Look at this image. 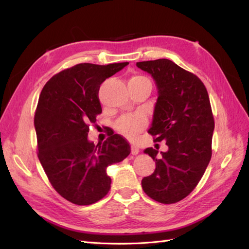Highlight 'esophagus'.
<instances>
[{
  "instance_id": "esophagus-1",
  "label": "esophagus",
  "mask_w": 249,
  "mask_h": 249,
  "mask_svg": "<svg viewBox=\"0 0 249 249\" xmlns=\"http://www.w3.org/2000/svg\"><path fill=\"white\" fill-rule=\"evenodd\" d=\"M131 154H133V155L139 154V147L136 146V145H131Z\"/></svg>"
}]
</instances>
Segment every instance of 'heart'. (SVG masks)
Masks as SVG:
<instances>
[{
  "label": "heart",
  "mask_w": 249,
  "mask_h": 249,
  "mask_svg": "<svg viewBox=\"0 0 249 249\" xmlns=\"http://www.w3.org/2000/svg\"><path fill=\"white\" fill-rule=\"evenodd\" d=\"M140 81H147V79L141 76L133 77L129 80V82H140ZM145 125V119L142 115H130V116H124L122 118L118 124H116V129L119 133L127 137V138H135L136 135L139 133L141 128Z\"/></svg>",
  "instance_id": "b5f03b06"
}]
</instances>
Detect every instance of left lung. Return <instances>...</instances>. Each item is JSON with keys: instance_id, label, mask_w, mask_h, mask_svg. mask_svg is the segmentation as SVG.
I'll return each instance as SVG.
<instances>
[{"instance_id": "obj_1", "label": "left lung", "mask_w": 249, "mask_h": 249, "mask_svg": "<svg viewBox=\"0 0 249 249\" xmlns=\"http://www.w3.org/2000/svg\"><path fill=\"white\" fill-rule=\"evenodd\" d=\"M152 76L157 100L149 133L165 140L166 152H143L155 161V171L142 178L144 193L157 202H178L193 192L212 156L214 119L204 84L194 73L168 59L138 62Z\"/></svg>"}]
</instances>
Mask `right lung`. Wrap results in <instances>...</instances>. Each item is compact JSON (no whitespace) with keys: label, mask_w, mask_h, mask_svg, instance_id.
Masks as SVG:
<instances>
[{"label":"right lung","mask_w":249,"mask_h":249,"mask_svg":"<svg viewBox=\"0 0 249 249\" xmlns=\"http://www.w3.org/2000/svg\"><path fill=\"white\" fill-rule=\"evenodd\" d=\"M128 64H77L52 77L40 93L34 118L38 158L52 186L71 203L104 198L111 185L107 167L129 155V143L119 135L97 145L88 138L102 113L100 84Z\"/></svg>","instance_id":"obj_1"}]
</instances>
